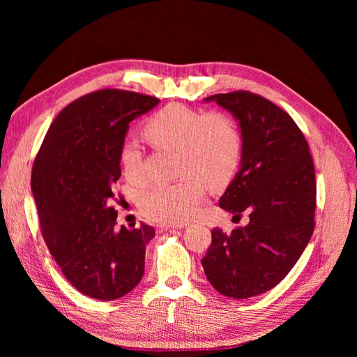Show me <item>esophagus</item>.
Returning a JSON list of instances; mask_svg holds the SVG:
<instances>
[{
  "instance_id": "esophagus-1",
  "label": "esophagus",
  "mask_w": 357,
  "mask_h": 357,
  "mask_svg": "<svg viewBox=\"0 0 357 357\" xmlns=\"http://www.w3.org/2000/svg\"><path fill=\"white\" fill-rule=\"evenodd\" d=\"M177 226H172V225H158L156 226V231L158 232H167V231H174Z\"/></svg>"
}]
</instances>
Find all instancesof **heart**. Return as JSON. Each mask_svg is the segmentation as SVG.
<instances>
[{"instance_id": "heart-1", "label": "heart", "mask_w": 357, "mask_h": 357, "mask_svg": "<svg viewBox=\"0 0 357 357\" xmlns=\"http://www.w3.org/2000/svg\"><path fill=\"white\" fill-rule=\"evenodd\" d=\"M143 135L150 144L177 152V172L185 174L167 185H156L139 197L147 219L159 223H181L197 213L207 185L220 188L240 167L243 138L234 119L220 112L202 113L183 104H168L147 119ZM122 167L128 180L142 183V155L126 143Z\"/></svg>"}]
</instances>
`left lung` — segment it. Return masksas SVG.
Returning <instances> with one entry per match:
<instances>
[{"mask_svg": "<svg viewBox=\"0 0 357 357\" xmlns=\"http://www.w3.org/2000/svg\"><path fill=\"white\" fill-rule=\"evenodd\" d=\"M204 101L228 110L238 123L240 168L219 205L235 215L245 211L248 223L231 234L213 229L201 264L219 294L247 299L282 282L310 243L316 210L314 164L301 129L274 102L245 91Z\"/></svg>", "mask_w": 357, "mask_h": 357, "instance_id": "8db88e82", "label": "left lung"}]
</instances>
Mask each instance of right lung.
I'll use <instances>...</instances> for the list:
<instances>
[{
  "instance_id": "obj_1",
  "label": "right lung",
  "mask_w": 357,
  "mask_h": 357,
  "mask_svg": "<svg viewBox=\"0 0 357 357\" xmlns=\"http://www.w3.org/2000/svg\"><path fill=\"white\" fill-rule=\"evenodd\" d=\"M129 91L104 89L73 101L50 125L31 174L50 255L83 295L113 301L143 278L155 229L116 225L113 186L129 123L159 104Z\"/></svg>"
}]
</instances>
